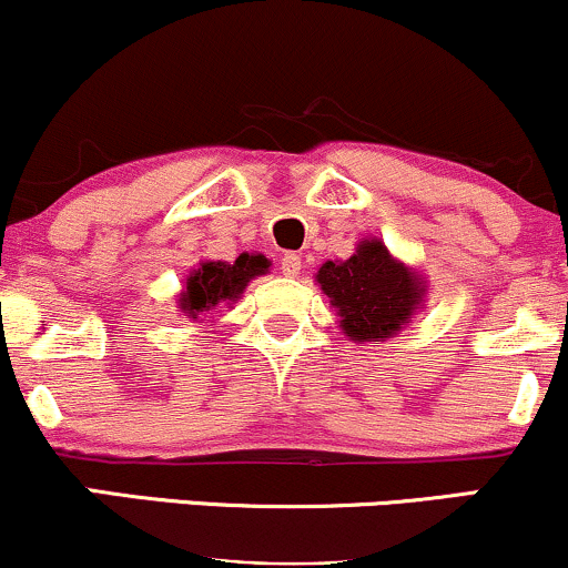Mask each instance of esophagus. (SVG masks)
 I'll return each instance as SVG.
<instances>
[{"instance_id": "esophagus-1", "label": "esophagus", "mask_w": 568, "mask_h": 568, "mask_svg": "<svg viewBox=\"0 0 568 568\" xmlns=\"http://www.w3.org/2000/svg\"><path fill=\"white\" fill-rule=\"evenodd\" d=\"M280 270H283V275L296 277L298 272H302V256H296V253H285V256L280 258Z\"/></svg>"}]
</instances>
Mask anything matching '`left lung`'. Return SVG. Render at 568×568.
I'll return each instance as SVG.
<instances>
[{
    "label": "left lung",
    "mask_w": 568,
    "mask_h": 568,
    "mask_svg": "<svg viewBox=\"0 0 568 568\" xmlns=\"http://www.w3.org/2000/svg\"><path fill=\"white\" fill-rule=\"evenodd\" d=\"M317 283L352 342H387L425 302V280L400 264L382 240H363L347 262H325Z\"/></svg>",
    "instance_id": "left-lung-1"
}]
</instances>
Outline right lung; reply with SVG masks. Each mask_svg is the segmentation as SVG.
<instances>
[{
	"mask_svg": "<svg viewBox=\"0 0 568 568\" xmlns=\"http://www.w3.org/2000/svg\"><path fill=\"white\" fill-rule=\"evenodd\" d=\"M270 272V258L262 253H240L234 262H205L192 275L186 277L184 291H181L179 306L186 317L197 321L205 312L216 310L219 304L237 302L240 293L253 277Z\"/></svg>",
	"mask_w": 568,
	"mask_h": 568,
	"instance_id": "right-lung-1",
	"label": "right lung"
}]
</instances>
